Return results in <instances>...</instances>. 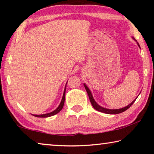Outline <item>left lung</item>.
<instances>
[{
	"mask_svg": "<svg viewBox=\"0 0 154 154\" xmlns=\"http://www.w3.org/2000/svg\"><path fill=\"white\" fill-rule=\"evenodd\" d=\"M138 45H139V44H138ZM139 46L140 47L139 45ZM83 85H84V87L85 88V90H86V91H87V93L88 94V96H89L90 100L91 102V104H92V105L93 106V107L96 110H97V111H100V112H102V113H106V114H118V113H122V112H124L126 110H127L128 109H129L130 106H131L132 104L134 103V101L136 100V99H135V100L132 101V102L130 103V105L126 106V107H124V108H122V109H106V108H103V107H102V106H99L98 104L95 102V100H94V98H93L92 93H91L90 90H89V88H88L86 86V85H85V84H83Z\"/></svg>",
	"mask_w": 154,
	"mask_h": 154,
	"instance_id": "8db88e82",
	"label": "left lung"
}]
</instances>
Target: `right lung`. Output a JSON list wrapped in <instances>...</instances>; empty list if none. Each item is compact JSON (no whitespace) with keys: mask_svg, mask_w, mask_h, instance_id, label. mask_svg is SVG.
I'll return each mask as SVG.
<instances>
[{"mask_svg":"<svg viewBox=\"0 0 154 154\" xmlns=\"http://www.w3.org/2000/svg\"><path fill=\"white\" fill-rule=\"evenodd\" d=\"M65 92H66V88H65V90L64 91L63 96H62L61 103H60V105L58 106V107L57 108L56 110H54V111H52V112H51V113H49L43 114V115H32V116H35V117H37V118H48V117L54 116V115H56V114L58 113V112L62 110V109L63 108L64 103V100H65Z\"/></svg>","mask_w":154,"mask_h":154,"instance_id":"obj_1","label":"right lung"}]
</instances>
